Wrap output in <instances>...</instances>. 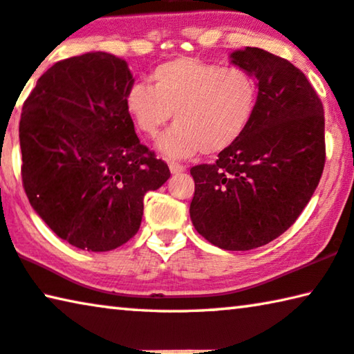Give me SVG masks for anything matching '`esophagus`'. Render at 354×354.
Masks as SVG:
<instances>
[{
    "label": "esophagus",
    "mask_w": 354,
    "mask_h": 354,
    "mask_svg": "<svg viewBox=\"0 0 354 354\" xmlns=\"http://www.w3.org/2000/svg\"><path fill=\"white\" fill-rule=\"evenodd\" d=\"M169 169L172 174H182V172H185V166L178 165V162H171Z\"/></svg>",
    "instance_id": "obj_1"
}]
</instances>
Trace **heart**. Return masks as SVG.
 <instances>
[{
  "mask_svg": "<svg viewBox=\"0 0 354 354\" xmlns=\"http://www.w3.org/2000/svg\"><path fill=\"white\" fill-rule=\"evenodd\" d=\"M150 82L129 86L124 104L147 138H155L174 113L176 124L158 140L169 158L227 150L245 134L257 111V80L239 66L178 57L151 71Z\"/></svg>",
  "mask_w": 354,
  "mask_h": 354,
  "instance_id": "1",
  "label": "heart"
}]
</instances>
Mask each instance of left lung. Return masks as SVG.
Masks as SVG:
<instances>
[{
    "label": "left lung",
    "instance_id": "obj_1",
    "mask_svg": "<svg viewBox=\"0 0 354 354\" xmlns=\"http://www.w3.org/2000/svg\"><path fill=\"white\" fill-rule=\"evenodd\" d=\"M257 79L253 120L214 165L192 167L194 230L223 250L263 247L297 220L322 178L324 112L302 71L258 47L231 55Z\"/></svg>",
    "mask_w": 354,
    "mask_h": 354
}]
</instances>
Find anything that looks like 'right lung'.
<instances>
[{"label": "right lung", "instance_id": "1", "mask_svg": "<svg viewBox=\"0 0 354 354\" xmlns=\"http://www.w3.org/2000/svg\"><path fill=\"white\" fill-rule=\"evenodd\" d=\"M124 59L88 52L37 79L21 109V180L31 207L71 245L109 252L139 231L144 196L171 177L134 131Z\"/></svg>", "mask_w": 354, "mask_h": 354}]
</instances>
